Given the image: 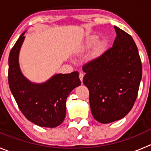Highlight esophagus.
I'll list each match as a JSON object with an SVG mask.
<instances>
[{
  "label": "esophagus",
  "instance_id": "34e87169",
  "mask_svg": "<svg viewBox=\"0 0 151 151\" xmlns=\"http://www.w3.org/2000/svg\"><path fill=\"white\" fill-rule=\"evenodd\" d=\"M83 77H84V74H83V73H80V75H79V77H80V80H81V82H82L83 80Z\"/></svg>",
  "mask_w": 151,
  "mask_h": 151
}]
</instances>
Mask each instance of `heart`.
<instances>
[{
	"label": "heart",
	"instance_id": "b5f03b06",
	"mask_svg": "<svg viewBox=\"0 0 151 151\" xmlns=\"http://www.w3.org/2000/svg\"><path fill=\"white\" fill-rule=\"evenodd\" d=\"M99 37H98V36L94 35V36H90V37H88V39H86V41L85 45H84V48H85L86 50L91 49L92 47H94L95 45H98V42H99ZM104 50H105V46H104V45L100 44L99 46H98V48H97L96 51H95V56H99V55H101V53L104 51Z\"/></svg>",
	"mask_w": 151,
	"mask_h": 151
}]
</instances>
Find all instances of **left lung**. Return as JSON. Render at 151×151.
<instances>
[{"mask_svg":"<svg viewBox=\"0 0 151 151\" xmlns=\"http://www.w3.org/2000/svg\"><path fill=\"white\" fill-rule=\"evenodd\" d=\"M112 47L83 67V84L89 91L91 113L95 120L109 124L131 110L137 98L142 66L132 36L114 27Z\"/></svg>","mask_w":151,"mask_h":151,"instance_id":"obj_1","label":"left lung"}]
</instances>
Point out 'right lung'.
<instances>
[{"mask_svg":"<svg viewBox=\"0 0 151 151\" xmlns=\"http://www.w3.org/2000/svg\"><path fill=\"white\" fill-rule=\"evenodd\" d=\"M25 32L18 38L9 53V88L20 110L29 122L44 127H56L65 118L68 96L81 85L79 73L56 74L42 83L31 82L24 76L19 65V53Z\"/></svg>","mask_w":151,"mask_h":151,"instance_id":"right-lung-1","label":"right lung"}]
</instances>
